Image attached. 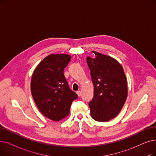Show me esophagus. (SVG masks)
Segmentation results:
<instances>
[{"mask_svg": "<svg viewBox=\"0 0 156 156\" xmlns=\"http://www.w3.org/2000/svg\"><path fill=\"white\" fill-rule=\"evenodd\" d=\"M76 94H78V96L80 97V96H81V95H82V91L78 90V91L76 92Z\"/></svg>", "mask_w": 156, "mask_h": 156, "instance_id": "1", "label": "esophagus"}]
</instances>
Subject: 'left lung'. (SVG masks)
I'll return each mask as SVG.
<instances>
[{
    "instance_id": "1",
    "label": "left lung",
    "mask_w": 156,
    "mask_h": 156,
    "mask_svg": "<svg viewBox=\"0 0 156 156\" xmlns=\"http://www.w3.org/2000/svg\"><path fill=\"white\" fill-rule=\"evenodd\" d=\"M95 57H87L94 84V97L89 105L91 117L107 122L116 117L127 96V79L117 60L94 51Z\"/></svg>"
}]
</instances>
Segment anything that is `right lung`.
Listing matches in <instances>:
<instances>
[{
  "mask_svg": "<svg viewBox=\"0 0 156 156\" xmlns=\"http://www.w3.org/2000/svg\"><path fill=\"white\" fill-rule=\"evenodd\" d=\"M71 58L67 54H51L38 64L32 76L30 89L34 102L45 117L54 121L65 118L72 102L78 98L64 74Z\"/></svg>",
  "mask_w": 156,
  "mask_h": 156,
  "instance_id": "add662e5",
  "label": "right lung"
}]
</instances>
